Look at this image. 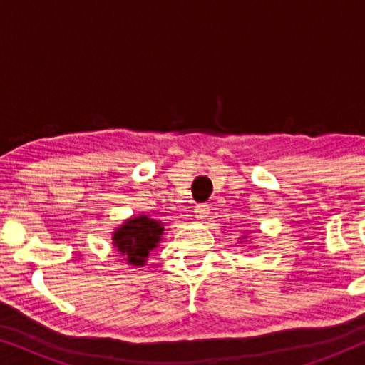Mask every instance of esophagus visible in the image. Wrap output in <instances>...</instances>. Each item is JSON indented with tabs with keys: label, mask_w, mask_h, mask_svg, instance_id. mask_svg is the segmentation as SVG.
<instances>
[{
	"label": "esophagus",
	"mask_w": 365,
	"mask_h": 365,
	"mask_svg": "<svg viewBox=\"0 0 365 365\" xmlns=\"http://www.w3.org/2000/svg\"><path fill=\"white\" fill-rule=\"evenodd\" d=\"M194 212H196L197 219H204L209 216V206L207 204H199V206L194 207Z\"/></svg>",
	"instance_id": "34e87169"
}]
</instances>
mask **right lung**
Wrapping results in <instances>:
<instances>
[{"label":"right lung","instance_id":"1","mask_svg":"<svg viewBox=\"0 0 365 365\" xmlns=\"http://www.w3.org/2000/svg\"><path fill=\"white\" fill-rule=\"evenodd\" d=\"M161 224L148 216H139L129 219L118 231H114L113 241L129 264L143 266L149 256V251H153L161 241Z\"/></svg>","mask_w":365,"mask_h":365}]
</instances>
